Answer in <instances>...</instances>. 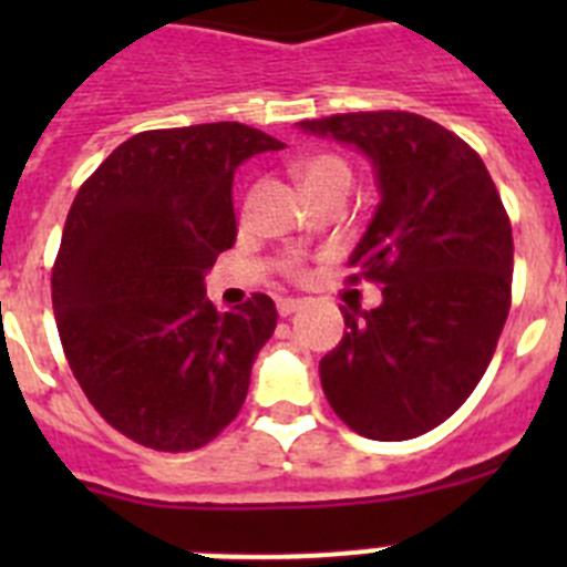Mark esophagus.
Returning a JSON list of instances; mask_svg holds the SVG:
<instances>
[{"mask_svg": "<svg viewBox=\"0 0 567 567\" xmlns=\"http://www.w3.org/2000/svg\"><path fill=\"white\" fill-rule=\"evenodd\" d=\"M300 307H303V300H298V298H280L278 300V315H280V318H289V315L298 312Z\"/></svg>", "mask_w": 567, "mask_h": 567, "instance_id": "esophagus-1", "label": "esophagus"}]
</instances>
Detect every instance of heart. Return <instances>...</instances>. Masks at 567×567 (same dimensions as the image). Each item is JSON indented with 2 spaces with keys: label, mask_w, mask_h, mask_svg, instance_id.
I'll list each match as a JSON object with an SVG mask.
<instances>
[{
  "label": "heart",
  "mask_w": 567,
  "mask_h": 567,
  "mask_svg": "<svg viewBox=\"0 0 567 567\" xmlns=\"http://www.w3.org/2000/svg\"><path fill=\"white\" fill-rule=\"evenodd\" d=\"M295 178H298L307 195L332 193V189L346 193L349 184H352V169L340 155L315 153L295 164Z\"/></svg>",
  "instance_id": "heart-1"
}]
</instances>
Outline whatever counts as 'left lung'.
I'll list each match as a JSON object with an SVG mask.
<instances>
[{"label": "left lung", "mask_w": 567, "mask_h": 567, "mask_svg": "<svg viewBox=\"0 0 567 567\" xmlns=\"http://www.w3.org/2000/svg\"><path fill=\"white\" fill-rule=\"evenodd\" d=\"M298 127L363 153L380 193L349 267L380 280L383 300L343 309V338L320 360L323 394L363 437H420L457 412L497 349L514 269L508 215L483 158L432 118L380 110Z\"/></svg>", "instance_id": "obj_1"}]
</instances>
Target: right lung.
Segmentation results:
<instances>
[{
	"label": "right lung",
	"mask_w": 567,
	"mask_h": 567,
	"mask_svg": "<svg viewBox=\"0 0 567 567\" xmlns=\"http://www.w3.org/2000/svg\"><path fill=\"white\" fill-rule=\"evenodd\" d=\"M284 144L238 122L150 130L90 175L64 221L53 312L82 392L158 452L207 445L240 412L272 298L218 312L204 275L235 244L233 175Z\"/></svg>",
	"instance_id": "obj_1"
}]
</instances>
